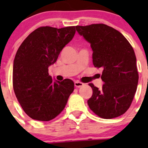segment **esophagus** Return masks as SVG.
Segmentation results:
<instances>
[{
	"instance_id": "obj_1",
	"label": "esophagus",
	"mask_w": 148,
	"mask_h": 148,
	"mask_svg": "<svg viewBox=\"0 0 148 148\" xmlns=\"http://www.w3.org/2000/svg\"><path fill=\"white\" fill-rule=\"evenodd\" d=\"M74 86H75L76 87H77V88H80V87H82V86H84V84L80 82L77 81V82H74Z\"/></svg>"
}]
</instances>
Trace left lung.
<instances>
[{"label":"left lung","instance_id":"left-lung-1","mask_svg":"<svg viewBox=\"0 0 148 148\" xmlns=\"http://www.w3.org/2000/svg\"><path fill=\"white\" fill-rule=\"evenodd\" d=\"M76 29L90 44L94 66L103 69L102 89L89 84L93 91L87 101L89 108L104 119L122 115L131 105L138 83L132 46L120 32L102 23L77 26Z\"/></svg>","mask_w":148,"mask_h":148}]
</instances>
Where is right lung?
Returning a JSON list of instances; mask_svg holds the SVG:
<instances>
[{"label": "right lung", "instance_id": "add662e5", "mask_svg": "<svg viewBox=\"0 0 148 148\" xmlns=\"http://www.w3.org/2000/svg\"><path fill=\"white\" fill-rule=\"evenodd\" d=\"M75 26L38 28L19 46L13 67L15 95L31 118L49 121L64 109L74 84L69 79L53 81L49 66L56 62L63 48L71 41Z\"/></svg>", "mask_w": 148, "mask_h": 148}]
</instances>
